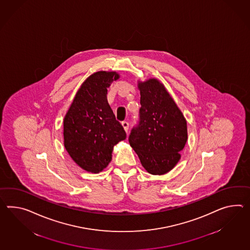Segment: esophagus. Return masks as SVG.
<instances>
[{"label": "esophagus", "instance_id": "esophagus-1", "mask_svg": "<svg viewBox=\"0 0 250 250\" xmlns=\"http://www.w3.org/2000/svg\"><path fill=\"white\" fill-rule=\"evenodd\" d=\"M122 125L124 129L125 130V132H127L128 129H129V123L126 122V121H123Z\"/></svg>", "mask_w": 250, "mask_h": 250}]
</instances>
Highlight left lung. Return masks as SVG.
Here are the masks:
<instances>
[{"mask_svg": "<svg viewBox=\"0 0 250 250\" xmlns=\"http://www.w3.org/2000/svg\"><path fill=\"white\" fill-rule=\"evenodd\" d=\"M141 107L138 124L129 135L130 146L151 174L170 171L181 158L187 142V123L181 110L155 79L139 82Z\"/></svg>", "mask_w": 250, "mask_h": 250, "instance_id": "left-lung-1", "label": "left lung"}]
</instances>
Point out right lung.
<instances>
[{"mask_svg": "<svg viewBox=\"0 0 250 250\" xmlns=\"http://www.w3.org/2000/svg\"><path fill=\"white\" fill-rule=\"evenodd\" d=\"M118 78L116 72L92 74L77 92L64 118L65 148L86 171L103 170L112 160L114 146L126 138L106 98L107 87Z\"/></svg>", "mask_w": 250, "mask_h": 250, "instance_id": "right-lung-1", "label": "right lung"}]
</instances>
